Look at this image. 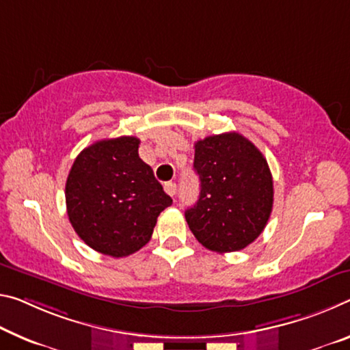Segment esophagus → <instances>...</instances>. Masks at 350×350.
Listing matches in <instances>:
<instances>
[{
    "label": "esophagus",
    "mask_w": 350,
    "mask_h": 350,
    "mask_svg": "<svg viewBox=\"0 0 350 350\" xmlns=\"http://www.w3.org/2000/svg\"><path fill=\"white\" fill-rule=\"evenodd\" d=\"M163 188H165V191L168 193L170 196H174L176 193H177V187H176L174 182H166V184L163 185Z\"/></svg>",
    "instance_id": "esophagus-1"
}]
</instances>
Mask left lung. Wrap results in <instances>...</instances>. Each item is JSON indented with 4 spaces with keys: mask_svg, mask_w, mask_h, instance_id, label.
I'll list each match as a JSON object with an SVG mask.
<instances>
[{
    "mask_svg": "<svg viewBox=\"0 0 350 350\" xmlns=\"http://www.w3.org/2000/svg\"><path fill=\"white\" fill-rule=\"evenodd\" d=\"M198 202L185 210L188 227L210 251L235 252L262 234L273 210V176L263 154L238 132L195 143Z\"/></svg>",
    "mask_w": 350,
    "mask_h": 350,
    "instance_id": "obj_1",
    "label": "left lung"
}]
</instances>
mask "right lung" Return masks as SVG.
<instances>
[{"label":"right lung","mask_w":350,"mask_h":350,"mask_svg":"<svg viewBox=\"0 0 350 350\" xmlns=\"http://www.w3.org/2000/svg\"><path fill=\"white\" fill-rule=\"evenodd\" d=\"M137 137L99 140L71 166L66 213L85 245L110 257L137 252L151 240L160 212L173 204L152 168L138 157Z\"/></svg>","instance_id":"right-lung-1"}]
</instances>
